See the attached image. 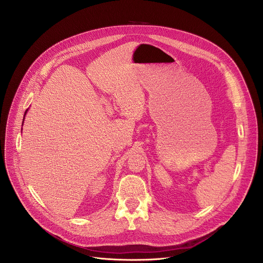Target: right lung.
Instances as JSON below:
<instances>
[{
    "label": "right lung",
    "instance_id": "add662e5",
    "mask_svg": "<svg viewBox=\"0 0 263 263\" xmlns=\"http://www.w3.org/2000/svg\"><path fill=\"white\" fill-rule=\"evenodd\" d=\"M27 111H28V109L26 110V112H25V116H26V114H27ZM23 124H24V120H23Z\"/></svg>",
    "mask_w": 263,
    "mask_h": 263
}]
</instances>
